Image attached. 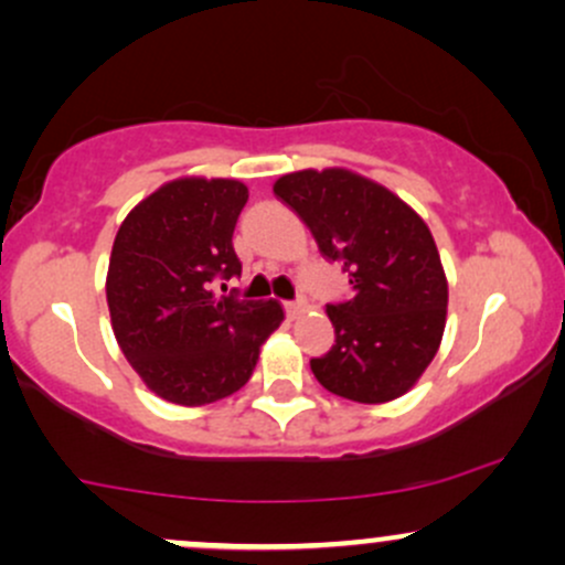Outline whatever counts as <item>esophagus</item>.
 Masks as SVG:
<instances>
[{"instance_id":"esophagus-1","label":"esophagus","mask_w":565,"mask_h":565,"mask_svg":"<svg viewBox=\"0 0 565 565\" xmlns=\"http://www.w3.org/2000/svg\"><path fill=\"white\" fill-rule=\"evenodd\" d=\"M284 308H287V313H289V319H297V316L302 313L305 308H308V305H305L302 300H297V302H284Z\"/></svg>"}]
</instances>
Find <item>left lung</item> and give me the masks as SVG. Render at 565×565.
Here are the masks:
<instances>
[{"label":"left lung","mask_w":565,"mask_h":565,"mask_svg":"<svg viewBox=\"0 0 565 565\" xmlns=\"http://www.w3.org/2000/svg\"><path fill=\"white\" fill-rule=\"evenodd\" d=\"M274 193L297 212L353 297L327 305L334 345L310 359L329 393L385 404L412 391L436 359L446 327V284L425 220L395 193L348 170H302Z\"/></svg>","instance_id":"8db88e82"}]
</instances>
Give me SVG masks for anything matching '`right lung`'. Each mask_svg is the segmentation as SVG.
Segmentation results:
<instances>
[{"instance_id": "right-lung-1", "label": "right lung", "mask_w": 565, "mask_h": 565, "mask_svg": "<svg viewBox=\"0 0 565 565\" xmlns=\"http://www.w3.org/2000/svg\"><path fill=\"white\" fill-rule=\"evenodd\" d=\"M246 199L238 180L180 178L142 199L116 233L106 278L116 342L170 404L242 391L284 321L274 300L215 295L217 281L242 276L233 228Z\"/></svg>"}]
</instances>
